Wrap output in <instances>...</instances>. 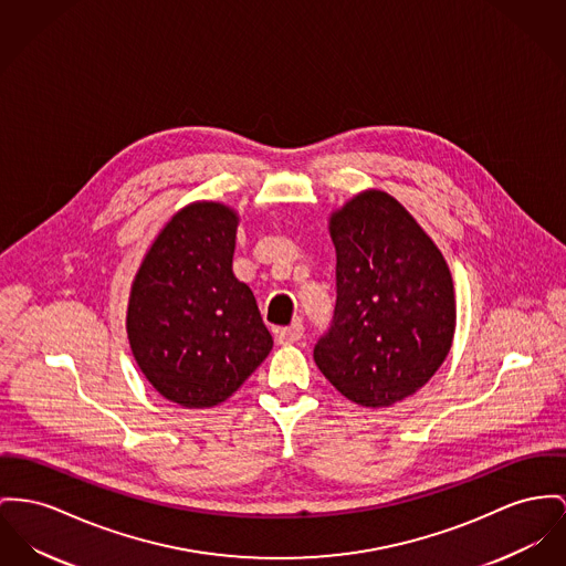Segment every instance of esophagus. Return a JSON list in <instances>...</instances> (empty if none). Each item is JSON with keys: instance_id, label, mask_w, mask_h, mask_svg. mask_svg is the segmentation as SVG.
<instances>
[{"instance_id": "34e87169", "label": "esophagus", "mask_w": 566, "mask_h": 566, "mask_svg": "<svg viewBox=\"0 0 566 566\" xmlns=\"http://www.w3.org/2000/svg\"><path fill=\"white\" fill-rule=\"evenodd\" d=\"M302 335H304V326H302L301 322H294L292 326L276 331V340L281 345H292V343H298L302 339Z\"/></svg>"}]
</instances>
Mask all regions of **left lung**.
<instances>
[{
    "mask_svg": "<svg viewBox=\"0 0 566 566\" xmlns=\"http://www.w3.org/2000/svg\"><path fill=\"white\" fill-rule=\"evenodd\" d=\"M331 235L337 304L313 358L349 401L388 408L422 388L451 349V270L412 214L381 190L345 203Z\"/></svg>",
    "mask_w": 566,
    "mask_h": 566,
    "instance_id": "8db88e82",
    "label": "left lung"
}]
</instances>
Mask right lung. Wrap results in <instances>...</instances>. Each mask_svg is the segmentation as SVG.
Here are the masks:
<instances>
[{
    "instance_id": "obj_1",
    "label": "right lung",
    "mask_w": 566,
    "mask_h": 566,
    "mask_svg": "<svg viewBox=\"0 0 566 566\" xmlns=\"http://www.w3.org/2000/svg\"><path fill=\"white\" fill-rule=\"evenodd\" d=\"M238 217L221 203L180 210L154 240L128 302V340L151 386L182 408L231 397L272 349L249 285L231 272Z\"/></svg>"
}]
</instances>
